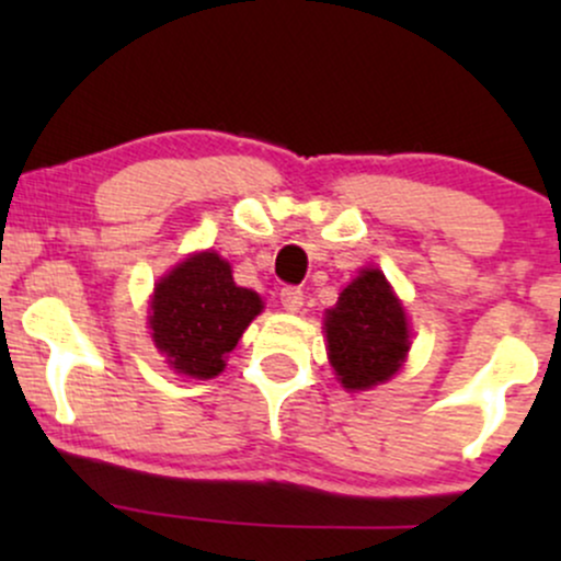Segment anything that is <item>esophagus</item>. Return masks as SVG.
<instances>
[{"instance_id": "obj_1", "label": "esophagus", "mask_w": 561, "mask_h": 561, "mask_svg": "<svg viewBox=\"0 0 561 561\" xmlns=\"http://www.w3.org/2000/svg\"><path fill=\"white\" fill-rule=\"evenodd\" d=\"M279 300H282V306H285V311L298 313L302 308V300H306V295H302L300 287H282Z\"/></svg>"}]
</instances>
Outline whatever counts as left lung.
<instances>
[{
  "label": "left lung",
  "instance_id": "8db88e82",
  "mask_svg": "<svg viewBox=\"0 0 561 561\" xmlns=\"http://www.w3.org/2000/svg\"><path fill=\"white\" fill-rule=\"evenodd\" d=\"M324 330L330 362L347 390L390 379L409 353L405 313L377 268H366L340 293Z\"/></svg>",
  "mask_w": 561,
  "mask_h": 561
}]
</instances>
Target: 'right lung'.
Listing matches in <instances>:
<instances>
[{
  "mask_svg": "<svg viewBox=\"0 0 561 561\" xmlns=\"http://www.w3.org/2000/svg\"><path fill=\"white\" fill-rule=\"evenodd\" d=\"M152 340L169 364L186 377L210 379L224 371V356L237 345L263 302L237 287L231 266L216 253H197L156 287Z\"/></svg>",
  "mask_w": 561,
  "mask_h": 561,
  "instance_id": "obj_1",
  "label": "right lung"
}]
</instances>
